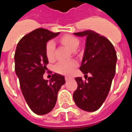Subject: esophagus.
<instances>
[{
  "mask_svg": "<svg viewBox=\"0 0 132 132\" xmlns=\"http://www.w3.org/2000/svg\"><path fill=\"white\" fill-rule=\"evenodd\" d=\"M65 80H66V81H68V80H71V79H72V78H71V77H65Z\"/></svg>",
  "mask_w": 132,
  "mask_h": 132,
  "instance_id": "esophagus-1",
  "label": "esophagus"
}]
</instances>
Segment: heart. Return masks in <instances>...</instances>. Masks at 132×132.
<instances>
[{
  "label": "heart",
  "mask_w": 132,
  "mask_h": 132,
  "mask_svg": "<svg viewBox=\"0 0 132 132\" xmlns=\"http://www.w3.org/2000/svg\"><path fill=\"white\" fill-rule=\"evenodd\" d=\"M59 42L71 51H75L79 45V40L72 35H64L61 37ZM55 45L53 42L50 41L45 45V55L49 61L55 59ZM77 66V63L74 60L59 61L55 66V70L59 74L70 76L73 74L74 69Z\"/></svg>",
  "instance_id": "heart-1"
}]
</instances>
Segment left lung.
<instances>
[{"mask_svg": "<svg viewBox=\"0 0 132 132\" xmlns=\"http://www.w3.org/2000/svg\"><path fill=\"white\" fill-rule=\"evenodd\" d=\"M86 37L85 50L80 70L87 76L83 80L76 77L77 88L73 100L80 109L94 112L105 101L116 73L117 55L114 45L104 36L92 30L74 33Z\"/></svg>", "mask_w": 132, "mask_h": 132, "instance_id": "1", "label": "left lung"}]
</instances>
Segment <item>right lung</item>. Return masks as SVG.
<instances>
[{"label":"right lung","instance_id":"1","mask_svg":"<svg viewBox=\"0 0 132 132\" xmlns=\"http://www.w3.org/2000/svg\"><path fill=\"white\" fill-rule=\"evenodd\" d=\"M44 28H38L24 36L18 42L14 54L15 72L24 98L32 112L38 115L50 112L57 102L65 78L54 73L48 81L44 75L48 64L46 43L58 36Z\"/></svg>","mask_w":132,"mask_h":132}]
</instances>
